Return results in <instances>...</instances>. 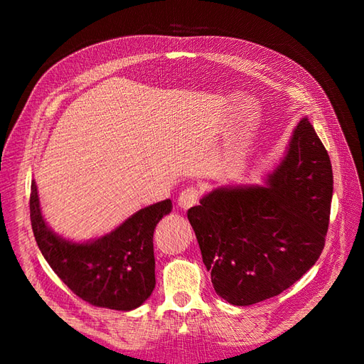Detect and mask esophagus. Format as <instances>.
<instances>
[{"mask_svg":"<svg viewBox=\"0 0 364 364\" xmlns=\"http://www.w3.org/2000/svg\"><path fill=\"white\" fill-rule=\"evenodd\" d=\"M198 197L200 191L196 186L183 189L180 197H178V206H180L181 210H189L191 206H194L198 202Z\"/></svg>","mask_w":364,"mask_h":364,"instance_id":"obj_1","label":"esophagus"}]
</instances>
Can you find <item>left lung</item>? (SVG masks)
<instances>
[{
    "mask_svg": "<svg viewBox=\"0 0 364 364\" xmlns=\"http://www.w3.org/2000/svg\"><path fill=\"white\" fill-rule=\"evenodd\" d=\"M333 172L306 117L264 186L219 188L188 211L218 296L258 304L288 289L326 245Z\"/></svg>",
    "mask_w": 364,
    "mask_h": 364,
    "instance_id": "obj_1",
    "label": "left lung"
}]
</instances>
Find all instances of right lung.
Segmentation results:
<instances>
[{
  "label": "right lung",
  "instance_id": "obj_1",
  "mask_svg": "<svg viewBox=\"0 0 364 364\" xmlns=\"http://www.w3.org/2000/svg\"><path fill=\"white\" fill-rule=\"evenodd\" d=\"M29 211L43 258L80 299L94 306L129 311L151 296L156 284L153 233L172 211L170 200L142 208L109 235L82 244L65 241L48 228L36 181L31 183Z\"/></svg>",
  "mask_w": 364,
  "mask_h": 364
}]
</instances>
